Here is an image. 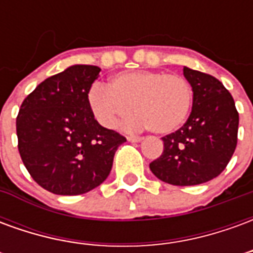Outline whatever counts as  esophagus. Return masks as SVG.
Segmentation results:
<instances>
[{
  "instance_id": "34e87169",
  "label": "esophagus",
  "mask_w": 253,
  "mask_h": 253,
  "mask_svg": "<svg viewBox=\"0 0 253 253\" xmlns=\"http://www.w3.org/2000/svg\"><path fill=\"white\" fill-rule=\"evenodd\" d=\"M142 139L143 138H141V137H127V141H128V142H134V143L141 142Z\"/></svg>"
}]
</instances>
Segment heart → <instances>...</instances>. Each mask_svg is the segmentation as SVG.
Returning <instances> with one entry per match:
<instances>
[{
	"instance_id": "obj_1",
	"label": "heart",
	"mask_w": 253,
	"mask_h": 253,
	"mask_svg": "<svg viewBox=\"0 0 253 253\" xmlns=\"http://www.w3.org/2000/svg\"><path fill=\"white\" fill-rule=\"evenodd\" d=\"M194 92L186 78L165 72L119 73L110 85L94 84L88 103L96 121L107 128H118L132 107L137 118L127 123L128 128L149 127L157 134L179 130L190 115Z\"/></svg>"
}]
</instances>
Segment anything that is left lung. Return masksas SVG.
<instances>
[{"label":"left lung","mask_w":253,"mask_h":253,"mask_svg":"<svg viewBox=\"0 0 253 253\" xmlns=\"http://www.w3.org/2000/svg\"><path fill=\"white\" fill-rule=\"evenodd\" d=\"M183 74L194 92L192 110L184 126L163 138L164 152L150 170L172 186H196L217 177L232 159L239 112L219 80L187 66Z\"/></svg>","instance_id":"left-lung-1"}]
</instances>
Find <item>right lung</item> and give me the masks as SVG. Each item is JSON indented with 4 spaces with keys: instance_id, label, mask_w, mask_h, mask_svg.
I'll use <instances>...</instances> for the list:
<instances>
[{
    "instance_id": "right-lung-1",
    "label": "right lung",
    "mask_w": 253,
    "mask_h": 253,
    "mask_svg": "<svg viewBox=\"0 0 253 253\" xmlns=\"http://www.w3.org/2000/svg\"><path fill=\"white\" fill-rule=\"evenodd\" d=\"M99 66L73 65L35 88L16 119L19 152L32 179L57 195H80L108 177L126 142L94 119L88 93Z\"/></svg>"
}]
</instances>
